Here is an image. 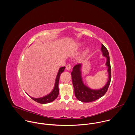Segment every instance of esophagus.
Returning <instances> with one entry per match:
<instances>
[{
	"label": "esophagus",
	"instance_id": "obj_1",
	"mask_svg": "<svg viewBox=\"0 0 135 135\" xmlns=\"http://www.w3.org/2000/svg\"><path fill=\"white\" fill-rule=\"evenodd\" d=\"M66 69H67L68 71H70V69H71V66H70V64H68V65L66 66Z\"/></svg>",
	"mask_w": 135,
	"mask_h": 135
}]
</instances>
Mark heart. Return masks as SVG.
<instances>
[{"mask_svg": "<svg viewBox=\"0 0 135 135\" xmlns=\"http://www.w3.org/2000/svg\"><path fill=\"white\" fill-rule=\"evenodd\" d=\"M86 52H84V53H83V54L82 55L81 57H84L85 56V55H86Z\"/></svg>", "mask_w": 135, "mask_h": 135, "instance_id": "obj_1", "label": "heart"}]
</instances>
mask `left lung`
<instances>
[{"mask_svg": "<svg viewBox=\"0 0 135 135\" xmlns=\"http://www.w3.org/2000/svg\"><path fill=\"white\" fill-rule=\"evenodd\" d=\"M101 51L102 55L107 59L105 65L108 67L107 72L108 74V81L103 88L98 90H94L84 83L82 76V64H79L74 66L71 73L75 96L79 100L82 102L89 103L101 98L105 94L109 86L111 79L110 57L108 50L103 44H102Z\"/></svg>", "mask_w": 135, "mask_h": 135, "instance_id": "1", "label": "left lung"}]
</instances>
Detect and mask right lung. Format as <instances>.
Instances as JSON below:
<instances>
[{
    "mask_svg": "<svg viewBox=\"0 0 135 135\" xmlns=\"http://www.w3.org/2000/svg\"><path fill=\"white\" fill-rule=\"evenodd\" d=\"M65 69V67H60V68L59 69L56 78V79H55L54 87L50 93H49V94H47L45 96H44L41 98H33V97H32L30 96H29L34 101H35L38 103L41 104H48V103L53 102L54 100H55L57 98V97L59 95V83L60 77V74L62 73H63Z\"/></svg>",
    "mask_w": 135,
    "mask_h": 135,
    "instance_id": "right-lung-1",
    "label": "right lung"
}]
</instances>
